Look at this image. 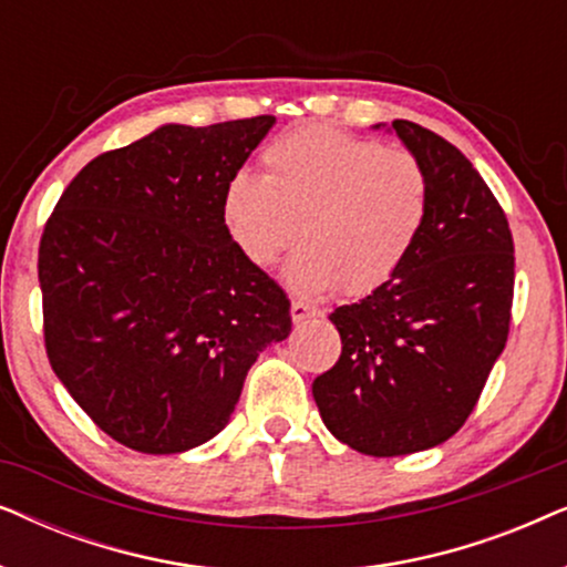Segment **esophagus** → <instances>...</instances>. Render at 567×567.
<instances>
[{
	"instance_id": "34e87169",
	"label": "esophagus",
	"mask_w": 567,
	"mask_h": 567,
	"mask_svg": "<svg viewBox=\"0 0 567 567\" xmlns=\"http://www.w3.org/2000/svg\"><path fill=\"white\" fill-rule=\"evenodd\" d=\"M312 317H320V309L312 307V305H305V301H291V320L293 322H305V320H312Z\"/></svg>"
}]
</instances>
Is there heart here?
<instances>
[{
    "mask_svg": "<svg viewBox=\"0 0 567 567\" xmlns=\"http://www.w3.org/2000/svg\"><path fill=\"white\" fill-rule=\"evenodd\" d=\"M429 212L421 159L328 126L278 136L262 152V175L239 169L221 198L224 224L255 266H274L305 239L286 268L305 297L382 289L413 255Z\"/></svg>",
    "mask_w": 567,
    "mask_h": 567,
    "instance_id": "heart-1",
    "label": "heart"
}]
</instances>
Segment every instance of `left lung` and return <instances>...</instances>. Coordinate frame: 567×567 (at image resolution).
<instances>
[{
	"label": "left lung",
	"mask_w": 567,
	"mask_h": 567,
	"mask_svg": "<svg viewBox=\"0 0 567 567\" xmlns=\"http://www.w3.org/2000/svg\"><path fill=\"white\" fill-rule=\"evenodd\" d=\"M386 131L431 177L429 221L390 284L330 315L343 351L312 382L328 431L369 456L423 452L462 429L514 301V237L472 162L413 121Z\"/></svg>",
	"instance_id": "8db88e82"
}]
</instances>
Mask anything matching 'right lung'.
<instances>
[{
    "instance_id": "1",
    "label": "right lung",
    "mask_w": 567,
    "mask_h": 567,
    "mask_svg": "<svg viewBox=\"0 0 567 567\" xmlns=\"http://www.w3.org/2000/svg\"><path fill=\"white\" fill-rule=\"evenodd\" d=\"M274 123H165L84 165L45 221V353L76 405L134 452L214 439L262 348L289 338V299L221 214Z\"/></svg>"
}]
</instances>
